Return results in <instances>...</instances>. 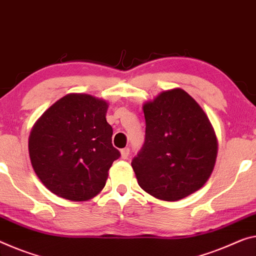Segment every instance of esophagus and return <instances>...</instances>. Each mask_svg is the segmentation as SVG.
<instances>
[{"label":"esophagus","instance_id":"esophagus-1","mask_svg":"<svg viewBox=\"0 0 256 256\" xmlns=\"http://www.w3.org/2000/svg\"><path fill=\"white\" fill-rule=\"evenodd\" d=\"M129 152H130V150H129L128 148H122V150H121V158L122 159H128V156H129Z\"/></svg>","mask_w":256,"mask_h":256}]
</instances>
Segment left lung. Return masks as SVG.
Listing matches in <instances>:
<instances>
[{
  "label": "left lung",
  "instance_id": "obj_1",
  "mask_svg": "<svg viewBox=\"0 0 256 256\" xmlns=\"http://www.w3.org/2000/svg\"><path fill=\"white\" fill-rule=\"evenodd\" d=\"M145 142L132 161L138 186L176 202L199 190L213 172L218 138L210 119L186 92H162L143 105Z\"/></svg>",
  "mask_w": 256,
  "mask_h": 256
}]
</instances>
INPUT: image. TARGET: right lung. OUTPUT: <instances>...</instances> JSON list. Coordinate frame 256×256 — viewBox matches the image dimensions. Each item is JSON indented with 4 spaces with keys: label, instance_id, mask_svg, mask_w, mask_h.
Returning <instances> with one entry per match:
<instances>
[{
    "label": "right lung",
    "instance_id": "obj_1",
    "mask_svg": "<svg viewBox=\"0 0 256 256\" xmlns=\"http://www.w3.org/2000/svg\"><path fill=\"white\" fill-rule=\"evenodd\" d=\"M108 103L87 94H68L33 126L28 140L33 169L48 190L72 202L103 190L120 152L112 145Z\"/></svg>",
    "mask_w": 256,
    "mask_h": 256
}]
</instances>
